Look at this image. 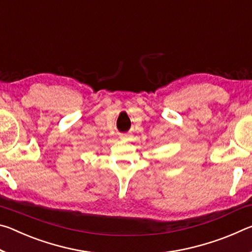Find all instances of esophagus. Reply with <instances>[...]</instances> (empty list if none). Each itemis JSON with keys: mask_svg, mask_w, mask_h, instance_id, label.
I'll list each match as a JSON object with an SVG mask.
<instances>
[{"mask_svg": "<svg viewBox=\"0 0 252 252\" xmlns=\"http://www.w3.org/2000/svg\"><path fill=\"white\" fill-rule=\"evenodd\" d=\"M126 136H127L126 134H121V135H120V138H121V139H126Z\"/></svg>", "mask_w": 252, "mask_h": 252, "instance_id": "obj_1", "label": "esophagus"}]
</instances>
